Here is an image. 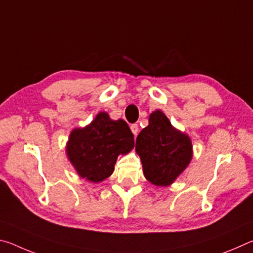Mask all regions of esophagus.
Here are the masks:
<instances>
[{
    "label": "esophagus",
    "instance_id": "esophagus-1",
    "mask_svg": "<svg viewBox=\"0 0 253 253\" xmlns=\"http://www.w3.org/2000/svg\"><path fill=\"white\" fill-rule=\"evenodd\" d=\"M130 130L132 134H134V136H136L137 134H138V130H139L138 125H137V124H132V125L130 126Z\"/></svg>",
    "mask_w": 253,
    "mask_h": 253
}]
</instances>
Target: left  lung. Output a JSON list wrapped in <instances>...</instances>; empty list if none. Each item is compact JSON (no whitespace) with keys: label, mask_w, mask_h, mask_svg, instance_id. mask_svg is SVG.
Segmentation results:
<instances>
[{"label":"left lung","mask_w":253,"mask_h":253,"mask_svg":"<svg viewBox=\"0 0 253 253\" xmlns=\"http://www.w3.org/2000/svg\"><path fill=\"white\" fill-rule=\"evenodd\" d=\"M143 173L155 186H169L190 165L193 145L190 136L175 128L162 110L149 115L148 126L136 138Z\"/></svg>","instance_id":"left-lung-1"}]
</instances>
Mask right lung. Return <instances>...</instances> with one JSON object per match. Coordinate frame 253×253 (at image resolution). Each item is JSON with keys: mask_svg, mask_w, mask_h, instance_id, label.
Returning <instances> with one entry per match:
<instances>
[{"mask_svg": "<svg viewBox=\"0 0 253 253\" xmlns=\"http://www.w3.org/2000/svg\"><path fill=\"white\" fill-rule=\"evenodd\" d=\"M134 135L123 119L113 121L100 111L84 127L72 129L66 154L77 174L90 183H100L114 173L119 155L134 148Z\"/></svg>", "mask_w": 253, "mask_h": 253, "instance_id": "1", "label": "right lung"}]
</instances>
